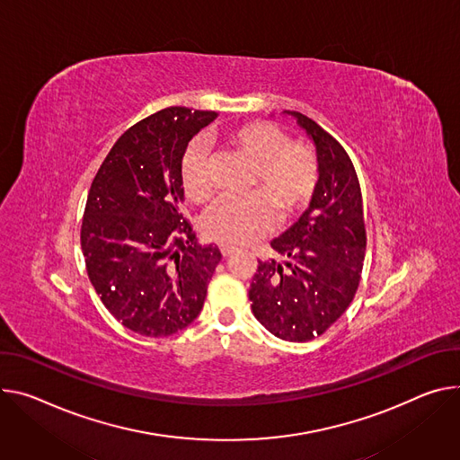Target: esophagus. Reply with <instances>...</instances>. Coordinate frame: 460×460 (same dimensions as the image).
<instances>
[{
    "label": "esophagus",
    "mask_w": 460,
    "mask_h": 460,
    "mask_svg": "<svg viewBox=\"0 0 460 460\" xmlns=\"http://www.w3.org/2000/svg\"><path fill=\"white\" fill-rule=\"evenodd\" d=\"M220 252H222V255L227 259V257H231L233 253H234V247H231V245H226V243H222L220 245Z\"/></svg>",
    "instance_id": "1"
}]
</instances>
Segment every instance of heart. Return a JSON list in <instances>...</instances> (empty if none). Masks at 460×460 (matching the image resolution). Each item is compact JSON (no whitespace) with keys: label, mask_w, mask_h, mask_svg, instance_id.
I'll list each match as a JSON object with an SVG mask.
<instances>
[{"label":"heart","mask_w":460,"mask_h":460,"mask_svg":"<svg viewBox=\"0 0 460 460\" xmlns=\"http://www.w3.org/2000/svg\"><path fill=\"white\" fill-rule=\"evenodd\" d=\"M224 141L255 166L252 189L259 195L245 198H218L205 208L199 226L207 238L242 245L266 234L279 220L299 215L312 201L319 166L314 152L289 143V137L270 122H247L231 127L222 134ZM181 185L185 194L201 201L211 196V157L201 141H192L181 157Z\"/></svg>","instance_id":"1"}]
</instances>
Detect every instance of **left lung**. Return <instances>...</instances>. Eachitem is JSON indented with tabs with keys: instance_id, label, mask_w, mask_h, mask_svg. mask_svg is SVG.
I'll return each instance as SVG.
<instances>
[{
	"instance_id": "8db88e82",
	"label": "left lung",
	"mask_w": 460,
	"mask_h": 460,
	"mask_svg": "<svg viewBox=\"0 0 460 460\" xmlns=\"http://www.w3.org/2000/svg\"><path fill=\"white\" fill-rule=\"evenodd\" d=\"M312 139L319 181L301 218L271 242L282 261H259L249 286L253 315L284 341H310L354 299L365 261L363 199L345 148L310 117L284 110Z\"/></svg>"
}]
</instances>
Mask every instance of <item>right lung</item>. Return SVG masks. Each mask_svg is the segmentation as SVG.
Returning <instances> with one entry per match:
<instances>
[{
    "label": "right lung",
    "mask_w": 460,
    "mask_h": 460,
    "mask_svg": "<svg viewBox=\"0 0 460 460\" xmlns=\"http://www.w3.org/2000/svg\"><path fill=\"white\" fill-rule=\"evenodd\" d=\"M217 111L164 108L124 132L92 183L80 229L90 280L110 314L166 338L201 312L222 253L183 217L181 157Z\"/></svg>",
    "instance_id": "obj_1"
}]
</instances>
